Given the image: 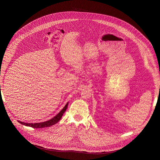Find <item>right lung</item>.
I'll list each match as a JSON object with an SVG mask.
<instances>
[{"label": "right lung", "instance_id": "add662e5", "mask_svg": "<svg viewBox=\"0 0 160 160\" xmlns=\"http://www.w3.org/2000/svg\"><path fill=\"white\" fill-rule=\"evenodd\" d=\"M68 103H69V102H68L66 103V104L64 106V107L62 109V110L58 114H57V115L55 117H54L52 118H51L49 120L45 121V122H43L35 123H25V122H20V121H18V122L20 123L22 125H24L27 126V127H31L34 128H45V127H51V126L54 125L56 123H57L61 120L62 116L63 115L64 112H65V111L66 110V109L68 108Z\"/></svg>", "mask_w": 160, "mask_h": 160}]
</instances>
